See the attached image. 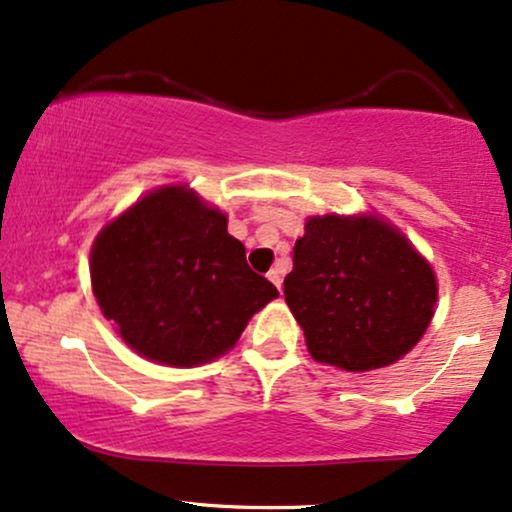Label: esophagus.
<instances>
[{"mask_svg": "<svg viewBox=\"0 0 512 512\" xmlns=\"http://www.w3.org/2000/svg\"><path fill=\"white\" fill-rule=\"evenodd\" d=\"M268 280L273 282V285H275L277 289H280V294H282V273H280V268H273V270H270V273H268Z\"/></svg>", "mask_w": 512, "mask_h": 512, "instance_id": "esophagus-1", "label": "esophagus"}]
</instances>
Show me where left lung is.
<instances>
[{"instance_id": "obj_1", "label": "left lung", "mask_w": 512, "mask_h": 512, "mask_svg": "<svg viewBox=\"0 0 512 512\" xmlns=\"http://www.w3.org/2000/svg\"><path fill=\"white\" fill-rule=\"evenodd\" d=\"M285 301L318 363L349 372L399 361L430 327L437 277L377 216H313L294 244Z\"/></svg>"}]
</instances>
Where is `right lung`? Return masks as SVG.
I'll return each mask as SVG.
<instances>
[{
	"label": "right lung",
	"mask_w": 512,
	"mask_h": 512,
	"mask_svg": "<svg viewBox=\"0 0 512 512\" xmlns=\"http://www.w3.org/2000/svg\"><path fill=\"white\" fill-rule=\"evenodd\" d=\"M90 261L92 292L123 342L175 368L223 356L277 296L246 266L225 213L185 185L154 189L106 225Z\"/></svg>",
	"instance_id": "obj_1"
}]
</instances>
